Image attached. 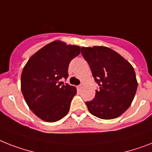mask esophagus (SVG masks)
I'll return each mask as SVG.
<instances>
[{
	"label": "esophagus",
	"instance_id": "1",
	"mask_svg": "<svg viewBox=\"0 0 152 152\" xmlns=\"http://www.w3.org/2000/svg\"><path fill=\"white\" fill-rule=\"evenodd\" d=\"M83 88V84H80V85H79L78 86V89L79 90H81V89Z\"/></svg>",
	"mask_w": 152,
	"mask_h": 152
}]
</instances>
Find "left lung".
<instances>
[{
	"label": "left lung",
	"mask_w": 152,
	"mask_h": 152,
	"mask_svg": "<svg viewBox=\"0 0 152 152\" xmlns=\"http://www.w3.org/2000/svg\"><path fill=\"white\" fill-rule=\"evenodd\" d=\"M81 53L99 86L94 98L86 102L89 112L102 119L120 116L130 106L137 89L133 66L107 47H82Z\"/></svg>",
	"instance_id": "1"
}]
</instances>
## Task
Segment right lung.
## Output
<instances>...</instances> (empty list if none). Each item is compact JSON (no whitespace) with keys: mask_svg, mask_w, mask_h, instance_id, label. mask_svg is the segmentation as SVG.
Masks as SVG:
<instances>
[{"mask_svg":"<svg viewBox=\"0 0 152 152\" xmlns=\"http://www.w3.org/2000/svg\"><path fill=\"white\" fill-rule=\"evenodd\" d=\"M80 47L55 40L32 55L23 68L21 90L30 110L40 119L53 123L68 114L76 88L64 85L70 61Z\"/></svg>","mask_w":152,"mask_h":152,"instance_id":"add662e5","label":"right lung"}]
</instances>
